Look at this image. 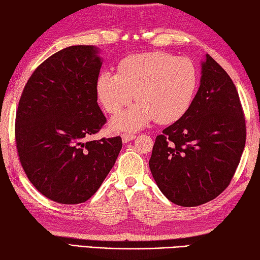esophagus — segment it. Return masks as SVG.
Instances as JSON below:
<instances>
[{"instance_id": "obj_1", "label": "esophagus", "mask_w": 260, "mask_h": 260, "mask_svg": "<svg viewBox=\"0 0 260 260\" xmlns=\"http://www.w3.org/2000/svg\"><path fill=\"white\" fill-rule=\"evenodd\" d=\"M121 139H122V142H124V143H127V142H129V141L134 140V139H135V135H133V134H128V133H124V134L121 135Z\"/></svg>"}]
</instances>
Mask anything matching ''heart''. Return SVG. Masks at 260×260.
Returning a JSON list of instances; mask_svg holds the SVG:
<instances>
[{"label":"heart","mask_w":260,"mask_h":260,"mask_svg":"<svg viewBox=\"0 0 260 260\" xmlns=\"http://www.w3.org/2000/svg\"><path fill=\"white\" fill-rule=\"evenodd\" d=\"M199 87V72L186 57L148 51L122 58L117 73L103 71L96 81L100 102L116 114L134 98L139 101L111 121L116 131L136 132L156 120L172 124L187 113Z\"/></svg>","instance_id":"b5f03b06"}]
</instances>
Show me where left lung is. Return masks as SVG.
I'll list each match as a JSON object with an SVG mask.
<instances>
[{"mask_svg": "<svg viewBox=\"0 0 260 260\" xmlns=\"http://www.w3.org/2000/svg\"><path fill=\"white\" fill-rule=\"evenodd\" d=\"M245 139L244 112L234 82L206 55L190 109L157 136L149 167L172 203H208L230 186Z\"/></svg>", "mask_w": 260, "mask_h": 260, "instance_id": "1", "label": "left lung"}]
</instances>
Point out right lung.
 I'll list each match as a JSON object with an SVG mask.
<instances>
[{"label": "right lung", "mask_w": 260, "mask_h": 260, "mask_svg": "<svg viewBox=\"0 0 260 260\" xmlns=\"http://www.w3.org/2000/svg\"><path fill=\"white\" fill-rule=\"evenodd\" d=\"M98 52L72 46L51 55L26 82L16 112L20 164L30 183L60 204L89 200L122 147L120 136L87 140L107 122L98 104Z\"/></svg>", "instance_id": "right-lung-1"}]
</instances>
